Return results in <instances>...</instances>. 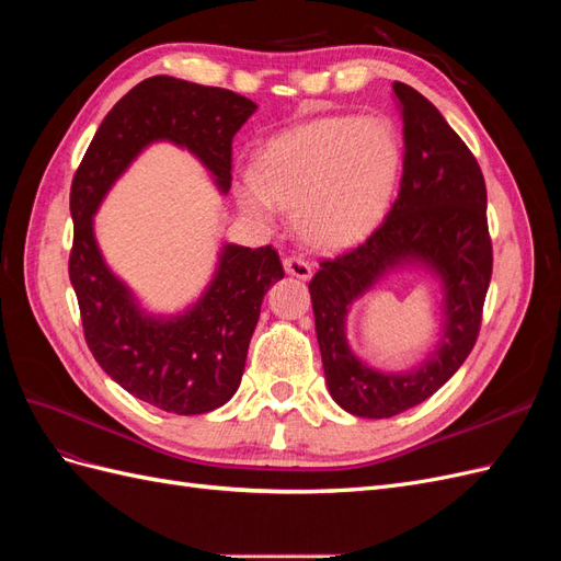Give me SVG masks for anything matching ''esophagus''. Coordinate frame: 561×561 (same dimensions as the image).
Instances as JSON below:
<instances>
[{"label":"esophagus","mask_w":561,"mask_h":561,"mask_svg":"<svg viewBox=\"0 0 561 561\" xmlns=\"http://www.w3.org/2000/svg\"><path fill=\"white\" fill-rule=\"evenodd\" d=\"M283 266H285L287 274L295 276V278H301V280H309L313 276L311 264L304 257H299V254H287V257L283 260Z\"/></svg>","instance_id":"34e87169"}]
</instances>
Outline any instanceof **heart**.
<instances>
[{"label": "heart", "mask_w": 561, "mask_h": 561, "mask_svg": "<svg viewBox=\"0 0 561 561\" xmlns=\"http://www.w3.org/2000/svg\"><path fill=\"white\" fill-rule=\"evenodd\" d=\"M402 149L386 118L334 114L280 133L239 190L243 208L293 210L295 227L320 250H344L375 231L393 196Z\"/></svg>", "instance_id": "obj_1"}]
</instances>
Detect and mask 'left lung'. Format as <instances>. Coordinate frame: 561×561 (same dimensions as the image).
I'll list each match as a JSON object with an SVG mask.
<instances>
[{
	"label": "left lung",
	"instance_id": "8db88e82",
	"mask_svg": "<svg viewBox=\"0 0 561 561\" xmlns=\"http://www.w3.org/2000/svg\"><path fill=\"white\" fill-rule=\"evenodd\" d=\"M393 91L404 135L398 198L365 243L322 260L309 283L330 396L342 410L365 419L412 410L454 377L478 342L494 266L478 159L428 98L402 81ZM404 263L426 265L444 283L446 334L419 370L390 376L350 353L345 313L381 275Z\"/></svg>",
	"mask_w": 561,
	"mask_h": 561
}]
</instances>
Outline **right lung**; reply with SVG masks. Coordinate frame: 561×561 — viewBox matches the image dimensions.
<instances>
[{"mask_svg": "<svg viewBox=\"0 0 561 561\" xmlns=\"http://www.w3.org/2000/svg\"><path fill=\"white\" fill-rule=\"evenodd\" d=\"M254 110L252 100L227 89L149 77L103 118L72 180L70 280L83 336L118 386L163 412L206 414L231 400L262 299L285 276L280 257L271 245L252 250L227 243L215 278L194 307L157 318L145 313L107 268L93 236V215L130 161L159 140L190 149L227 194L233 135Z\"/></svg>", "mask_w": 561, "mask_h": 561, "instance_id": "add662e5", "label": "right lung"}]
</instances>
